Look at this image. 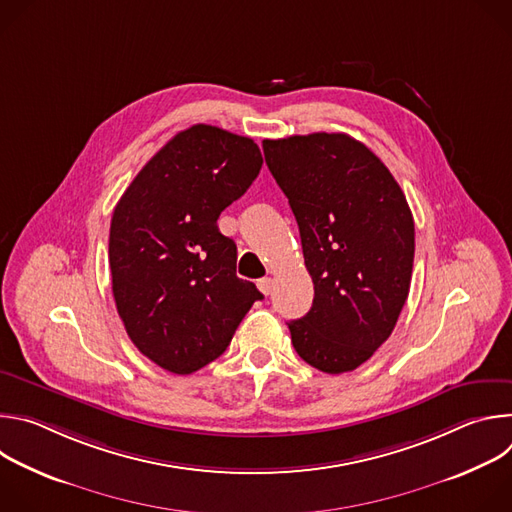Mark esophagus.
<instances>
[{
  "label": "esophagus",
  "mask_w": 512,
  "mask_h": 512,
  "mask_svg": "<svg viewBox=\"0 0 512 512\" xmlns=\"http://www.w3.org/2000/svg\"><path fill=\"white\" fill-rule=\"evenodd\" d=\"M257 287H259V291H261L263 296H269L271 289H273V279H271V277H261V279L257 281Z\"/></svg>",
  "instance_id": "obj_1"
}]
</instances>
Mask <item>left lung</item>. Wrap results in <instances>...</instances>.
I'll list each match as a JSON object with an SVG mask.
<instances>
[{
    "mask_svg": "<svg viewBox=\"0 0 512 512\" xmlns=\"http://www.w3.org/2000/svg\"><path fill=\"white\" fill-rule=\"evenodd\" d=\"M263 154L314 281L310 312L287 324L291 342L322 373L354 371L391 336L409 294L415 225L405 194L346 133L265 139Z\"/></svg>",
    "mask_w": 512,
    "mask_h": 512,
    "instance_id": "1",
    "label": "left lung"
}]
</instances>
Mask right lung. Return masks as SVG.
Instances as JSON below:
<instances>
[{"label":"right lung","mask_w":512,"mask_h":512,"mask_svg":"<svg viewBox=\"0 0 512 512\" xmlns=\"http://www.w3.org/2000/svg\"><path fill=\"white\" fill-rule=\"evenodd\" d=\"M263 166L251 137L214 125L174 135L111 218L113 298L141 354L174 375L221 356L263 294L237 277V245L216 227Z\"/></svg>","instance_id":"1"}]
</instances>
